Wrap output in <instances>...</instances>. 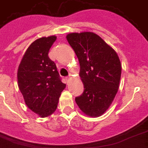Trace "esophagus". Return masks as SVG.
I'll return each instance as SVG.
<instances>
[{
	"mask_svg": "<svg viewBox=\"0 0 148 148\" xmlns=\"http://www.w3.org/2000/svg\"><path fill=\"white\" fill-rule=\"evenodd\" d=\"M71 78H72V77H71V76H69V77H66V81H67V82H69L71 80Z\"/></svg>",
	"mask_w": 148,
	"mask_h": 148,
	"instance_id": "esophagus-1",
	"label": "esophagus"
}]
</instances>
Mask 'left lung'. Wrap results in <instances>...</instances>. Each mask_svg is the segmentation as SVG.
I'll use <instances>...</instances> for the list:
<instances>
[{
    "mask_svg": "<svg viewBox=\"0 0 148 148\" xmlns=\"http://www.w3.org/2000/svg\"><path fill=\"white\" fill-rule=\"evenodd\" d=\"M66 39L78 58L79 76L85 89L75 101L86 115L100 116L110 107L117 93L120 58L114 49L93 32L70 33Z\"/></svg>",
    "mask_w": 148,
    "mask_h": 148,
    "instance_id": "left-lung-1",
    "label": "left lung"
}]
</instances>
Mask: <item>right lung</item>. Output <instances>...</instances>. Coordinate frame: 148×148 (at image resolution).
<instances>
[{
  "mask_svg": "<svg viewBox=\"0 0 148 148\" xmlns=\"http://www.w3.org/2000/svg\"><path fill=\"white\" fill-rule=\"evenodd\" d=\"M56 39L51 36L35 40L25 51L18 67V86L25 104L40 117L55 112L59 97L66 88L56 65L48 57Z\"/></svg>",
  "mask_w": 148,
  "mask_h": 148,
  "instance_id": "add662e5",
  "label": "right lung"
}]
</instances>
